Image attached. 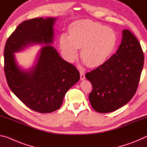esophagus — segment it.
<instances>
[{
	"label": "esophagus",
	"instance_id": "1",
	"mask_svg": "<svg viewBox=\"0 0 147 147\" xmlns=\"http://www.w3.org/2000/svg\"><path fill=\"white\" fill-rule=\"evenodd\" d=\"M80 78H81V80H84L85 79V74L83 71H80Z\"/></svg>",
	"mask_w": 147,
	"mask_h": 147
}]
</instances>
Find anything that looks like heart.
<instances>
[{
	"label": "heart",
	"instance_id": "obj_1",
	"mask_svg": "<svg viewBox=\"0 0 147 147\" xmlns=\"http://www.w3.org/2000/svg\"><path fill=\"white\" fill-rule=\"evenodd\" d=\"M69 36L62 34L60 46L68 61L73 62L81 56L88 66L103 63L113 52L117 43V35L112 28L90 20L76 21L69 26Z\"/></svg>",
	"mask_w": 147,
	"mask_h": 147
}]
</instances>
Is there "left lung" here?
Instances as JSON below:
<instances>
[{"instance_id": "obj_1", "label": "left lung", "mask_w": 147, "mask_h": 147, "mask_svg": "<svg viewBox=\"0 0 147 147\" xmlns=\"http://www.w3.org/2000/svg\"><path fill=\"white\" fill-rule=\"evenodd\" d=\"M143 64L138 40L129 30H124L116 53L85 74L92 85L88 98L93 109L105 113L126 105L138 89Z\"/></svg>"}]
</instances>
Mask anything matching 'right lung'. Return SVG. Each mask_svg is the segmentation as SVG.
Returning a JSON list of instances; mask_svg holds the SVG:
<instances>
[{"instance_id":"obj_1","label":"right lung","mask_w":147,"mask_h":147,"mask_svg":"<svg viewBox=\"0 0 147 147\" xmlns=\"http://www.w3.org/2000/svg\"><path fill=\"white\" fill-rule=\"evenodd\" d=\"M55 20L40 18L23 21L9 36L4 50V73L9 88L26 106L41 113L59 109L67 91L80 78L76 67L49 45L53 42ZM34 43L46 45L40 50L37 64L29 71H23L13 53Z\"/></svg>"}]
</instances>
